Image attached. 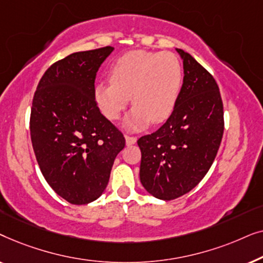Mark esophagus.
<instances>
[{
	"label": "esophagus",
	"mask_w": 263,
	"mask_h": 263,
	"mask_svg": "<svg viewBox=\"0 0 263 263\" xmlns=\"http://www.w3.org/2000/svg\"><path fill=\"white\" fill-rule=\"evenodd\" d=\"M135 142H136V138H135V136H129V135H125V143H127L128 146L134 145Z\"/></svg>",
	"instance_id": "esophagus-1"
}]
</instances>
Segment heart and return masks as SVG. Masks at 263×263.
Returning <instances> with one entry per match:
<instances>
[{
  "mask_svg": "<svg viewBox=\"0 0 263 263\" xmlns=\"http://www.w3.org/2000/svg\"><path fill=\"white\" fill-rule=\"evenodd\" d=\"M183 79L181 61L172 52L133 50L110 69V81L95 87V100L104 116L116 121L132 97L124 121L128 130H141L151 122L163 123L174 112Z\"/></svg>",
  "mask_w": 263,
  "mask_h": 263,
  "instance_id": "obj_1",
  "label": "heart"
}]
</instances>
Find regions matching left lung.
<instances>
[{"label": "left lung", "instance_id": "obj_1", "mask_svg": "<svg viewBox=\"0 0 263 263\" xmlns=\"http://www.w3.org/2000/svg\"><path fill=\"white\" fill-rule=\"evenodd\" d=\"M184 78L167 121L141 136L140 181L151 195L174 200L189 193L210 170L224 134V107L217 81L182 49Z\"/></svg>", "mask_w": 263, "mask_h": 263}]
</instances>
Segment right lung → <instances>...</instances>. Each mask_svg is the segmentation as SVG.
<instances>
[{
    "label": "right lung",
    "mask_w": 263,
    "mask_h": 263,
    "mask_svg": "<svg viewBox=\"0 0 263 263\" xmlns=\"http://www.w3.org/2000/svg\"><path fill=\"white\" fill-rule=\"evenodd\" d=\"M112 46L74 52L51 64L34 92L30 132L41 171L57 195L86 204L105 190L122 133L95 100L97 71Z\"/></svg>",
    "instance_id": "add662e5"
}]
</instances>
